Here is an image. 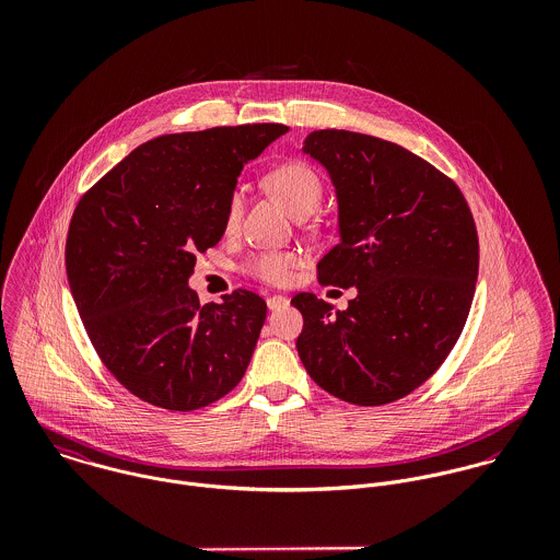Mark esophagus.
<instances>
[{
  "label": "esophagus",
  "instance_id": "esophagus-1",
  "mask_svg": "<svg viewBox=\"0 0 560 560\" xmlns=\"http://www.w3.org/2000/svg\"><path fill=\"white\" fill-rule=\"evenodd\" d=\"M289 304V300L284 295H271L267 298V308L269 311H278V308H284Z\"/></svg>",
  "mask_w": 560,
  "mask_h": 560
}]
</instances>
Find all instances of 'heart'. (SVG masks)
Returning <instances> with one entry per match:
<instances>
[{
	"label": "heart",
	"instance_id": "heart-1",
	"mask_svg": "<svg viewBox=\"0 0 560 560\" xmlns=\"http://www.w3.org/2000/svg\"><path fill=\"white\" fill-rule=\"evenodd\" d=\"M269 191L276 200L293 215V218H308L319 209L323 200V178L319 172L302 160H291L276 165L265 178ZM245 207L243 187H235L226 200L224 209V229L226 233H235L240 229L241 215ZM300 256L295 252H258L249 258L247 271L258 280L269 284H284L289 282L293 269L298 267Z\"/></svg>",
	"mask_w": 560,
	"mask_h": 560
}]
</instances>
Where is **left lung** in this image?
I'll list each match as a JSON object with an SVG mask.
<instances>
[{
  "instance_id": "1",
  "label": "left lung",
  "mask_w": 560,
  "mask_h": 560,
  "mask_svg": "<svg viewBox=\"0 0 560 560\" xmlns=\"http://www.w3.org/2000/svg\"><path fill=\"white\" fill-rule=\"evenodd\" d=\"M306 155L327 170L340 241L317 265L320 284L355 287L347 311L313 293L291 304L298 353L325 393L386 405L422 386L455 347L477 289L479 237L459 187L399 144L320 129Z\"/></svg>"
}]
</instances>
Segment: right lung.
<instances>
[{
	"instance_id": "right-lung-1",
	"label": "right lung",
	"mask_w": 560,
	"mask_h": 560,
	"mask_svg": "<svg viewBox=\"0 0 560 560\" xmlns=\"http://www.w3.org/2000/svg\"><path fill=\"white\" fill-rule=\"evenodd\" d=\"M284 125L161 136L81 196L67 237V276L83 327L109 373L138 399L191 411L229 395L249 364L267 304L237 289L200 304L196 252L224 235L243 165Z\"/></svg>"
}]
</instances>
